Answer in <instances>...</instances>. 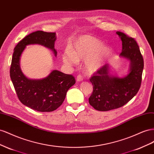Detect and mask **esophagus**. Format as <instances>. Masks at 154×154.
Here are the masks:
<instances>
[{
    "mask_svg": "<svg viewBox=\"0 0 154 154\" xmlns=\"http://www.w3.org/2000/svg\"><path fill=\"white\" fill-rule=\"evenodd\" d=\"M83 80V77L81 75H77V79H76V81L77 82H81Z\"/></svg>",
    "mask_w": 154,
    "mask_h": 154,
    "instance_id": "obj_1",
    "label": "esophagus"
}]
</instances>
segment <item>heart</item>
Wrapping results in <instances>:
<instances>
[{"mask_svg":"<svg viewBox=\"0 0 154 154\" xmlns=\"http://www.w3.org/2000/svg\"><path fill=\"white\" fill-rule=\"evenodd\" d=\"M112 48L96 37L83 35L79 37L62 54L63 63L69 67L78 61L85 60V68L88 73H95L101 68L112 54Z\"/></svg>","mask_w":154,"mask_h":154,"instance_id":"1","label":"heart"}]
</instances>
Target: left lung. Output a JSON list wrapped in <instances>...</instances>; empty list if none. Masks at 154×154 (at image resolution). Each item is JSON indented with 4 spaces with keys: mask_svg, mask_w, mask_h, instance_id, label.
<instances>
[{
    "mask_svg": "<svg viewBox=\"0 0 154 154\" xmlns=\"http://www.w3.org/2000/svg\"><path fill=\"white\" fill-rule=\"evenodd\" d=\"M116 33L122 41L120 57L130 61L128 73L119 77L113 74L110 64H106L90 78L94 90L89 103L98 111L124 106L137 94L141 83L144 60L137 42L124 33Z\"/></svg>",
    "mask_w": 154,
    "mask_h": 154,
    "instance_id": "left-lung-1",
    "label": "left lung"
}]
</instances>
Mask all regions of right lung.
<instances>
[{"mask_svg":"<svg viewBox=\"0 0 154 154\" xmlns=\"http://www.w3.org/2000/svg\"><path fill=\"white\" fill-rule=\"evenodd\" d=\"M55 33L42 31L30 33L17 44L13 54L10 77L20 101L25 106L41 112L54 111L63 104L68 90L75 83L72 75L52 70L48 75L40 79H31L22 72L20 59L26 46L39 45L51 50L57 56L55 49Z\"/></svg>","mask_w":154,"mask_h":154,"instance_id":"right-lung-1","label":"right lung"}]
</instances>
